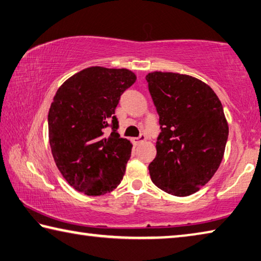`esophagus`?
Here are the masks:
<instances>
[{"instance_id": "esophagus-1", "label": "esophagus", "mask_w": 261, "mask_h": 261, "mask_svg": "<svg viewBox=\"0 0 261 261\" xmlns=\"http://www.w3.org/2000/svg\"><path fill=\"white\" fill-rule=\"evenodd\" d=\"M145 140H146V136L145 135H141V136L138 137V138H135L134 139V143L135 144H141V143H144Z\"/></svg>"}]
</instances>
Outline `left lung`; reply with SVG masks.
<instances>
[{
  "label": "left lung",
  "instance_id": "obj_1",
  "mask_svg": "<svg viewBox=\"0 0 261 261\" xmlns=\"http://www.w3.org/2000/svg\"><path fill=\"white\" fill-rule=\"evenodd\" d=\"M146 80L161 124L150 179L171 195H192L210 181L224 158L228 123L221 101L191 75L151 72Z\"/></svg>",
  "mask_w": 261,
  "mask_h": 261
}]
</instances>
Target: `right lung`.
<instances>
[{
	"label": "right lung",
	"mask_w": 261,
	"mask_h": 261,
	"mask_svg": "<svg viewBox=\"0 0 261 261\" xmlns=\"http://www.w3.org/2000/svg\"><path fill=\"white\" fill-rule=\"evenodd\" d=\"M126 68L92 66L60 85L48 114L49 141L57 168L70 186L88 196L110 193L120 185L131 156L130 140L121 138L115 108L136 82ZM112 121V134L105 129Z\"/></svg>",
	"instance_id": "add662e5"
}]
</instances>
